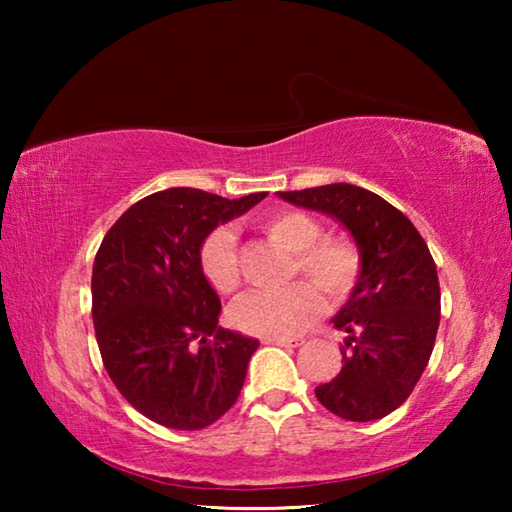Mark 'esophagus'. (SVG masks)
<instances>
[{
    "instance_id": "obj_1",
    "label": "esophagus",
    "mask_w": 512,
    "mask_h": 512,
    "mask_svg": "<svg viewBox=\"0 0 512 512\" xmlns=\"http://www.w3.org/2000/svg\"><path fill=\"white\" fill-rule=\"evenodd\" d=\"M264 343L284 345V348H298V345L305 343V339H300V336H273V339H264Z\"/></svg>"
}]
</instances>
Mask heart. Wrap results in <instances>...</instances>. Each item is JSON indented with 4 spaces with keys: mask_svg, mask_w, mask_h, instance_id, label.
<instances>
[{
    "mask_svg": "<svg viewBox=\"0 0 512 512\" xmlns=\"http://www.w3.org/2000/svg\"><path fill=\"white\" fill-rule=\"evenodd\" d=\"M259 230L291 253V277L305 275L310 282H296L277 293H250L230 309V323L250 336H293L305 332L323 314L325 298L348 300L361 280L363 255L357 241L339 232L320 235V223L300 210H273L259 219ZM198 271L214 293L228 298L241 287L237 239L228 228H216L198 246Z\"/></svg>",
    "mask_w": 512,
    "mask_h": 512,
    "instance_id": "heart-1",
    "label": "heart"
}]
</instances>
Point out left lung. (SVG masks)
<instances>
[{"instance_id":"8db88e82","label":"left lung","mask_w":512,"mask_h":512,"mask_svg":"<svg viewBox=\"0 0 512 512\" xmlns=\"http://www.w3.org/2000/svg\"><path fill=\"white\" fill-rule=\"evenodd\" d=\"M280 198L339 219L363 255L357 289L334 316V327L348 334L343 368L316 386L318 402L343 420L384 418L413 393L436 343V262L415 225L368 189L334 183Z\"/></svg>"}]
</instances>
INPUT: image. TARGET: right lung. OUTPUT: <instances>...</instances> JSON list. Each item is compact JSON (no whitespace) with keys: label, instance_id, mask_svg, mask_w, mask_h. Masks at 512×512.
<instances>
[{"label":"right lung","instance_id":"1","mask_svg":"<svg viewBox=\"0 0 512 512\" xmlns=\"http://www.w3.org/2000/svg\"><path fill=\"white\" fill-rule=\"evenodd\" d=\"M264 196L164 189L128 207L97 250L92 320L103 366L162 427L203 429L241 393L259 341L219 327L221 300L198 271V246Z\"/></svg>","mask_w":512,"mask_h":512}]
</instances>
